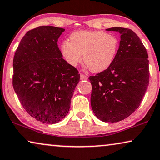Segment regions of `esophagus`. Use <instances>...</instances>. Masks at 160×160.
<instances>
[{"label":"esophagus","mask_w":160,"mask_h":160,"mask_svg":"<svg viewBox=\"0 0 160 160\" xmlns=\"http://www.w3.org/2000/svg\"><path fill=\"white\" fill-rule=\"evenodd\" d=\"M80 78H81V80H86V79H87L88 77L87 76H85L84 74H83V73H81Z\"/></svg>","instance_id":"34e87169"}]
</instances>
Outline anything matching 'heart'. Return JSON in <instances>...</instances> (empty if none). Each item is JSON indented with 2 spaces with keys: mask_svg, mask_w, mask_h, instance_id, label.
I'll return each mask as SVG.
<instances>
[{
  "mask_svg": "<svg viewBox=\"0 0 160 160\" xmlns=\"http://www.w3.org/2000/svg\"><path fill=\"white\" fill-rule=\"evenodd\" d=\"M119 42L115 35L102 31H78L70 41L61 43V50L70 66L75 67L82 61L92 72L99 73L110 67L116 57Z\"/></svg>",
  "mask_w": 160,
  "mask_h": 160,
  "instance_id": "b5f03b06",
  "label": "heart"
}]
</instances>
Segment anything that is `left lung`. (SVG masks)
<instances>
[{
  "label": "left lung",
  "instance_id": "1",
  "mask_svg": "<svg viewBox=\"0 0 160 160\" xmlns=\"http://www.w3.org/2000/svg\"><path fill=\"white\" fill-rule=\"evenodd\" d=\"M120 41L116 57L105 71L89 76L92 84L91 106L103 122L124 120L139 107L149 82L147 50L130 29L112 27Z\"/></svg>",
  "mask_w": 160,
  "mask_h": 160
}]
</instances>
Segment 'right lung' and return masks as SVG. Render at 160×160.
<instances>
[{"label":"right lung","mask_w":160,"mask_h":160,"mask_svg":"<svg viewBox=\"0 0 160 160\" xmlns=\"http://www.w3.org/2000/svg\"><path fill=\"white\" fill-rule=\"evenodd\" d=\"M64 31L52 26L30 30L13 58L16 94L28 114L44 123H57L66 116L79 82L78 70L62 58L58 47Z\"/></svg>","instance_id":"right-lung-1"}]
</instances>
